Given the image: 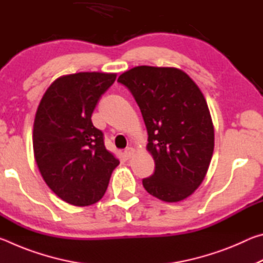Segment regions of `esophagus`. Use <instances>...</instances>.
<instances>
[{
	"label": "esophagus",
	"mask_w": 263,
	"mask_h": 263,
	"mask_svg": "<svg viewBox=\"0 0 263 263\" xmlns=\"http://www.w3.org/2000/svg\"><path fill=\"white\" fill-rule=\"evenodd\" d=\"M135 153H136V149L135 148L127 147L125 151H124V157H125L126 159H131Z\"/></svg>",
	"instance_id": "1"
}]
</instances>
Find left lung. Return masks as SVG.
<instances>
[{"instance_id":"8db88e82","label":"left lung","mask_w":263,"mask_h":263,"mask_svg":"<svg viewBox=\"0 0 263 263\" xmlns=\"http://www.w3.org/2000/svg\"><path fill=\"white\" fill-rule=\"evenodd\" d=\"M117 81L140 108L155 171L142 180L148 194L179 202L198 188L210 166L215 130L201 89L183 70L138 66Z\"/></svg>"}]
</instances>
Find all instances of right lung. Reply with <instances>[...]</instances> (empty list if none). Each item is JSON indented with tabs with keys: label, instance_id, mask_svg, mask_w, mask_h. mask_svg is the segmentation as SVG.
Returning <instances> with one entry per match:
<instances>
[{
	"label": "right lung",
	"instance_id": "right-lung-1",
	"mask_svg": "<svg viewBox=\"0 0 263 263\" xmlns=\"http://www.w3.org/2000/svg\"><path fill=\"white\" fill-rule=\"evenodd\" d=\"M116 77L99 72L60 77L35 112L32 141L39 172L53 193L72 205L99 202L119 164L91 122L97 102Z\"/></svg>",
	"mask_w": 263,
	"mask_h": 263
}]
</instances>
